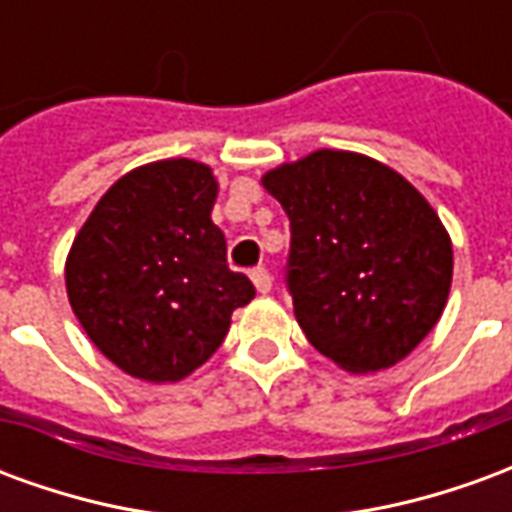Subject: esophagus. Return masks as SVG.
I'll return each instance as SVG.
<instances>
[{
    "label": "esophagus",
    "instance_id": "obj_1",
    "mask_svg": "<svg viewBox=\"0 0 512 512\" xmlns=\"http://www.w3.org/2000/svg\"><path fill=\"white\" fill-rule=\"evenodd\" d=\"M252 282H255L257 293H268L271 290V274H268L266 268H252Z\"/></svg>",
    "mask_w": 512,
    "mask_h": 512
}]
</instances>
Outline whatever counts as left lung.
Listing matches in <instances>:
<instances>
[{
	"mask_svg": "<svg viewBox=\"0 0 512 512\" xmlns=\"http://www.w3.org/2000/svg\"><path fill=\"white\" fill-rule=\"evenodd\" d=\"M263 186L290 219L285 282L307 340L348 373L406 359L450 296L452 244L430 202L348 150H315Z\"/></svg>",
	"mask_w": 512,
	"mask_h": 512,
	"instance_id": "left-lung-1",
	"label": "left lung"
}]
</instances>
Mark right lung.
<instances>
[{"label": "right lung", "mask_w": 512, "mask_h": 512, "mask_svg": "<svg viewBox=\"0 0 512 512\" xmlns=\"http://www.w3.org/2000/svg\"><path fill=\"white\" fill-rule=\"evenodd\" d=\"M216 178L191 158H167L117 180L73 238L65 288L95 348L153 384L205 365L230 315L255 285L227 266L213 224Z\"/></svg>", "instance_id": "add662e5"}]
</instances>
